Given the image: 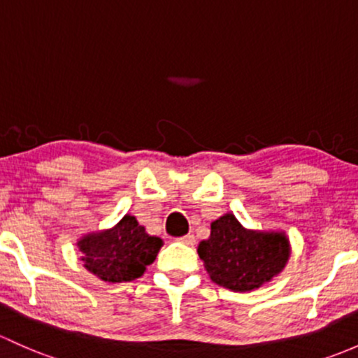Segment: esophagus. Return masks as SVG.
Here are the masks:
<instances>
[{
    "label": "esophagus",
    "instance_id": "esophagus-1",
    "mask_svg": "<svg viewBox=\"0 0 358 358\" xmlns=\"http://www.w3.org/2000/svg\"><path fill=\"white\" fill-rule=\"evenodd\" d=\"M178 240L182 243H185V245H189V247L195 245V236L194 235H185V236H182V238H178Z\"/></svg>",
    "mask_w": 358,
    "mask_h": 358
}]
</instances>
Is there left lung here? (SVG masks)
<instances>
[{
	"label": "left lung",
	"mask_w": 358,
	"mask_h": 358,
	"mask_svg": "<svg viewBox=\"0 0 358 358\" xmlns=\"http://www.w3.org/2000/svg\"><path fill=\"white\" fill-rule=\"evenodd\" d=\"M210 280L233 292H250L273 280L287 264L289 243L283 233L252 231L233 214L210 223V236L199 243Z\"/></svg>",
	"instance_id": "obj_1"
}]
</instances>
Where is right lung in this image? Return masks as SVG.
<instances>
[{
    "label": "right lung",
    "mask_w": 358,
    "mask_h": 358,
    "mask_svg": "<svg viewBox=\"0 0 358 358\" xmlns=\"http://www.w3.org/2000/svg\"><path fill=\"white\" fill-rule=\"evenodd\" d=\"M84 268L108 283L141 278L163 247L159 236H150L134 216L127 214L116 227L90 233L78 240Z\"/></svg>",
    "instance_id": "obj_1"
}]
</instances>
